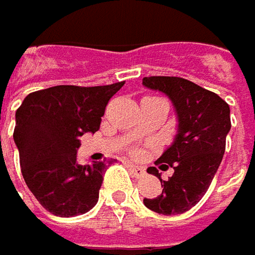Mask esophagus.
<instances>
[{
    "instance_id": "esophagus-1",
    "label": "esophagus",
    "mask_w": 255,
    "mask_h": 255,
    "mask_svg": "<svg viewBox=\"0 0 255 255\" xmlns=\"http://www.w3.org/2000/svg\"><path fill=\"white\" fill-rule=\"evenodd\" d=\"M128 168L130 170V173L133 174V177L135 178H142L143 175H145V170L143 168H140V167H137V165H133V164H128Z\"/></svg>"
}]
</instances>
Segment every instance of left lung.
<instances>
[{
  "mask_svg": "<svg viewBox=\"0 0 255 255\" xmlns=\"http://www.w3.org/2000/svg\"><path fill=\"white\" fill-rule=\"evenodd\" d=\"M142 84L168 96L178 119L174 142L155 161L162 171L171 167L174 174L164 181L151 167L164 189L143 203L162 215L184 213L200 202L219 168L231 129L229 106L218 94L184 78L145 77Z\"/></svg>",
  "mask_w": 255,
  "mask_h": 255,
  "instance_id": "8db88e82",
  "label": "left lung"
}]
</instances>
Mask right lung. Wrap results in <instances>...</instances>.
I'll return each mask as SVG.
<instances>
[{
  "mask_svg": "<svg viewBox=\"0 0 255 255\" xmlns=\"http://www.w3.org/2000/svg\"><path fill=\"white\" fill-rule=\"evenodd\" d=\"M123 84L56 85L30 93L17 109L12 136L21 174L47 212L72 218L96 206L107 164L80 165L77 149L84 133L100 129L107 103Z\"/></svg>",
  "mask_w": 255,
  "mask_h": 255,
  "instance_id": "1",
  "label": "right lung"
}]
</instances>
